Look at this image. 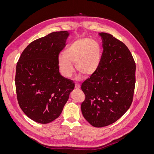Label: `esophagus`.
Instances as JSON below:
<instances>
[{"instance_id":"34e87169","label":"esophagus","mask_w":154,"mask_h":154,"mask_svg":"<svg viewBox=\"0 0 154 154\" xmlns=\"http://www.w3.org/2000/svg\"><path fill=\"white\" fill-rule=\"evenodd\" d=\"M75 88H76V89H78V88H80V85L79 84V83H76L75 84Z\"/></svg>"}]
</instances>
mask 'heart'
Returning <instances> with one entry per match:
<instances>
[{
    "instance_id": "1",
    "label": "heart",
    "mask_w": 154,
    "mask_h": 154,
    "mask_svg": "<svg viewBox=\"0 0 154 154\" xmlns=\"http://www.w3.org/2000/svg\"><path fill=\"white\" fill-rule=\"evenodd\" d=\"M101 49L96 42L88 38L79 39L70 44L60 54L58 60L62 75L71 77L74 72L72 63H75L77 71L84 75H91L99 66Z\"/></svg>"
}]
</instances>
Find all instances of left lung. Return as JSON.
<instances>
[{
  "label": "left lung",
  "instance_id": "8db88e82",
  "mask_svg": "<svg viewBox=\"0 0 154 154\" xmlns=\"http://www.w3.org/2000/svg\"><path fill=\"white\" fill-rule=\"evenodd\" d=\"M99 35L103 48L99 66L81 86L82 114L95 127L112 124L128 110L136 84V63L128 48L110 34Z\"/></svg>",
  "mask_w": 154,
  "mask_h": 154
}]
</instances>
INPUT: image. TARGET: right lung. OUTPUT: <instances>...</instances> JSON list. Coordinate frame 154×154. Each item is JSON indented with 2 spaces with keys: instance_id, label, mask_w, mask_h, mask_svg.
<instances>
[{
  "instance_id": "right-lung-1",
  "label": "right lung",
  "mask_w": 154,
  "mask_h": 154,
  "mask_svg": "<svg viewBox=\"0 0 154 154\" xmlns=\"http://www.w3.org/2000/svg\"><path fill=\"white\" fill-rule=\"evenodd\" d=\"M69 33L53 32L32 42L17 62V100L24 114L34 122L46 124L58 118L74 83L59 72L58 55Z\"/></svg>"
}]
</instances>
